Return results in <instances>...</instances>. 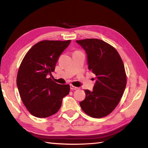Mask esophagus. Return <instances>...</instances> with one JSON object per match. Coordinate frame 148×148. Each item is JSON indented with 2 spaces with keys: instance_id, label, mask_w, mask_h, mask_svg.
<instances>
[{
  "instance_id": "esophagus-1",
  "label": "esophagus",
  "mask_w": 148,
  "mask_h": 148,
  "mask_svg": "<svg viewBox=\"0 0 148 148\" xmlns=\"http://www.w3.org/2000/svg\"><path fill=\"white\" fill-rule=\"evenodd\" d=\"M70 88H71V89L72 90H76L78 89L77 87H76V86H73V85H72V84H71V85H70Z\"/></svg>"
}]
</instances>
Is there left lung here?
<instances>
[{"instance_id": "obj_1", "label": "left lung", "mask_w": 148, "mask_h": 148, "mask_svg": "<svg viewBox=\"0 0 148 148\" xmlns=\"http://www.w3.org/2000/svg\"><path fill=\"white\" fill-rule=\"evenodd\" d=\"M76 42L85 51L88 69L96 76L92 92L84 90L86 98L79 102L81 108L91 117H104L117 106L126 87L124 64L116 49L102 40L86 39Z\"/></svg>"}]
</instances>
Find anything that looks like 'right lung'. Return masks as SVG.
<instances>
[{
    "instance_id": "right-lung-1",
    "label": "right lung",
    "mask_w": 148,
    "mask_h": 148,
    "mask_svg": "<svg viewBox=\"0 0 148 148\" xmlns=\"http://www.w3.org/2000/svg\"><path fill=\"white\" fill-rule=\"evenodd\" d=\"M71 40H42L32 47L21 62L16 84L23 104L37 118H47L57 112L63 98L70 91L69 84H59L49 76L55 71L60 55Z\"/></svg>"
}]
</instances>
